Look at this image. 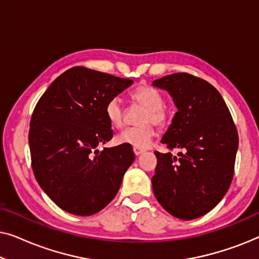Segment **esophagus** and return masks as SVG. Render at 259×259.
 Masks as SVG:
<instances>
[{
    "label": "esophagus",
    "mask_w": 259,
    "mask_h": 259,
    "mask_svg": "<svg viewBox=\"0 0 259 259\" xmlns=\"http://www.w3.org/2000/svg\"><path fill=\"white\" fill-rule=\"evenodd\" d=\"M133 152L136 155H140L141 153H144V150H141V148H137V147H133Z\"/></svg>",
    "instance_id": "esophagus-1"
}]
</instances>
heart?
I'll use <instances>...</instances> for the list:
<instances>
[{
	"mask_svg": "<svg viewBox=\"0 0 259 259\" xmlns=\"http://www.w3.org/2000/svg\"><path fill=\"white\" fill-rule=\"evenodd\" d=\"M131 98L133 101L138 104L143 105L144 107L147 108L145 114L141 118L140 122L144 125L130 127L126 131L120 134L118 137V141L120 144L130 145L132 147L145 148L150 147L155 134L154 127L155 126L162 127L166 125L168 119V114L166 109L162 107L164 106V98L159 93L157 90L150 86H139L136 88L132 93ZM105 115L107 118L108 122L114 127V128H122L125 125V111L121 100L118 97H113L108 99L105 105Z\"/></svg>",
	"mask_w": 259,
	"mask_h": 259,
	"instance_id": "1",
	"label": "heart"
}]
</instances>
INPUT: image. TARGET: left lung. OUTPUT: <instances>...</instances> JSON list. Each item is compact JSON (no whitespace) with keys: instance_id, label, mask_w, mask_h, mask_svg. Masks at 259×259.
Segmentation results:
<instances>
[{"instance_id":"obj_1","label":"left lung","mask_w":259,"mask_h":259,"mask_svg":"<svg viewBox=\"0 0 259 259\" xmlns=\"http://www.w3.org/2000/svg\"><path fill=\"white\" fill-rule=\"evenodd\" d=\"M152 84L167 91L178 108L161 143L169 150H183L179 157L154 152V196L177 218H199L223 199L231 185L238 132L224 99L207 81L175 73Z\"/></svg>"}]
</instances>
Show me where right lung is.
Instances as JSON below:
<instances>
[{
	"label": "right lung",
	"mask_w": 259,
	"mask_h": 259,
	"mask_svg": "<svg viewBox=\"0 0 259 259\" xmlns=\"http://www.w3.org/2000/svg\"><path fill=\"white\" fill-rule=\"evenodd\" d=\"M133 83L73 67L53 81L30 119L31 167L38 185L60 208L91 215L111 203L136 159L130 145L104 148L113 138L105 115L108 99Z\"/></svg>",
	"instance_id": "obj_1"
}]
</instances>
